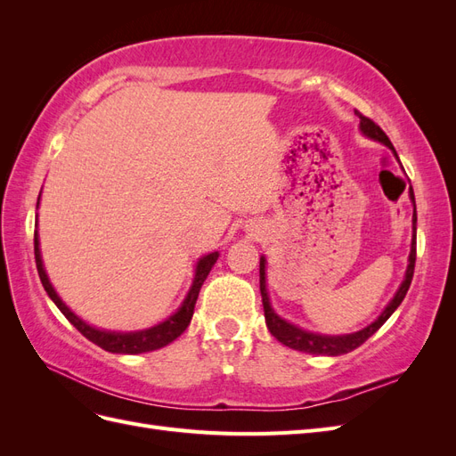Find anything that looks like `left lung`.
<instances>
[{
    "label": "left lung",
    "mask_w": 456,
    "mask_h": 456,
    "mask_svg": "<svg viewBox=\"0 0 456 456\" xmlns=\"http://www.w3.org/2000/svg\"><path fill=\"white\" fill-rule=\"evenodd\" d=\"M357 114V112H355ZM360 116V129L365 136L372 141H379L382 144L388 146L394 156L397 158L395 150L390 142L388 136L386 133L377 126L375 121L365 118L363 114H357ZM409 196L412 205H415V194H412V190H409ZM415 260H417V205H415V211H412V240H411V253H409V265H407V272H405V280L399 285L397 293L394 295V298L390 300V305L384 308V312L377 317L375 322L370 325H367L365 329L357 330V333L352 335H338V337H329V335H317V333H310V330L300 329L293 323H287L285 320L275 314L270 306V298H268V291H266V258L260 256V295H262V305H265V317H266V325L270 329V333L278 338L285 346L298 350V352H305V354H315V355H342V354H348L352 350H355L357 346H362V344L377 333V330L386 323V320L395 312V308L402 305V300L405 298L407 291H409V285L412 280V273H415Z\"/></svg>",
    "instance_id": "obj_1"
}]
</instances>
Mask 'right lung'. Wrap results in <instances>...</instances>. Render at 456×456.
I'll return each mask as SVG.
<instances>
[{
  "label": "right lung",
  "instance_id": "right-lung-1",
  "mask_svg": "<svg viewBox=\"0 0 456 456\" xmlns=\"http://www.w3.org/2000/svg\"><path fill=\"white\" fill-rule=\"evenodd\" d=\"M37 205H39V198H37ZM36 228H37V224H36ZM34 255H36V268L39 273L41 285H44L49 298L54 302V305H57V308L66 315V320L70 322L86 338H89L93 344H96V346H101L102 350L112 352V354H144V352H151V350H159L163 346H167V344L173 342L175 338L181 337L186 330V327L190 325L191 315H194V306H196V300L200 295V289L218 258V253L215 251V253L205 255L198 260L194 281H191V287L183 302V306L178 308L169 317V320L161 322L156 327H150L144 330H134V333H116V330H101V329H94V327L87 325L84 320H79V317L61 300V297L57 295V291H54L49 278H47L45 268H44V260H41L37 230H34Z\"/></svg>",
  "mask_w": 456,
  "mask_h": 456
}]
</instances>
